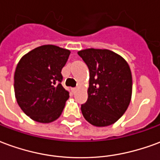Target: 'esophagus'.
I'll list each match as a JSON object with an SVG mask.
<instances>
[{
	"label": "esophagus",
	"mask_w": 160,
	"mask_h": 160,
	"mask_svg": "<svg viewBox=\"0 0 160 160\" xmlns=\"http://www.w3.org/2000/svg\"><path fill=\"white\" fill-rule=\"evenodd\" d=\"M76 91H77V88H76V87H74V88H72V92H73V93H74V92H75Z\"/></svg>",
	"instance_id": "esophagus-1"
}]
</instances>
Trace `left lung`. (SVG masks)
I'll return each mask as SVG.
<instances>
[{"label":"left lung","instance_id":"8db88e82","mask_svg":"<svg viewBox=\"0 0 160 160\" xmlns=\"http://www.w3.org/2000/svg\"><path fill=\"white\" fill-rule=\"evenodd\" d=\"M89 68L88 98L81 105L85 119L96 127L115 123L125 113L132 97L130 68L120 55L109 49L78 51Z\"/></svg>","mask_w":160,"mask_h":160}]
</instances>
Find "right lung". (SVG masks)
I'll return each instance as SVG.
<instances>
[{"instance_id":"1","label":"right lung","mask_w":160,"mask_h":160,"mask_svg":"<svg viewBox=\"0 0 160 160\" xmlns=\"http://www.w3.org/2000/svg\"><path fill=\"white\" fill-rule=\"evenodd\" d=\"M70 50L47 44L21 57L14 73L17 103L31 119L41 123L56 121L62 112L69 92L62 86V69Z\"/></svg>"}]
</instances>
